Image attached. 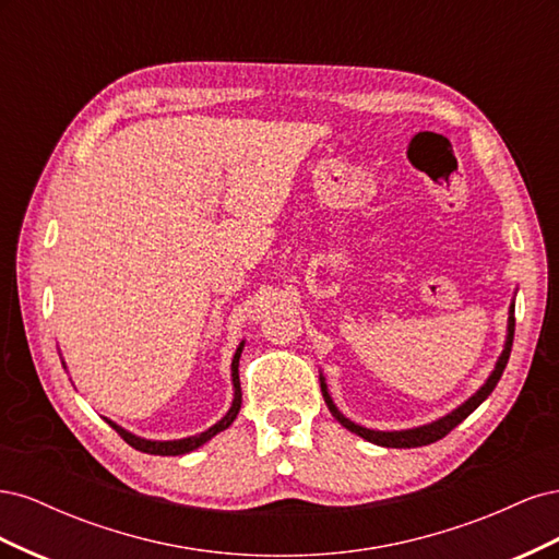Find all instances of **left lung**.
I'll return each mask as SVG.
<instances>
[{
  "mask_svg": "<svg viewBox=\"0 0 559 559\" xmlns=\"http://www.w3.org/2000/svg\"><path fill=\"white\" fill-rule=\"evenodd\" d=\"M515 302H511L509 308V329H506V343H503V349H501V357L497 359L495 364V370L489 373V378L485 380V384L478 389L476 394L468 396L462 405H456V408L452 413H448L445 417H438L433 421H429V425H421V427H413V429H401V431H378V429H366L361 425H354L352 419H347L341 411H337V405L333 403L331 394H329V386H326V378L319 376V382H321V394H324V401L329 405L331 415L341 421V425L345 429H349L352 433L361 436L364 441L368 443H376V445H382V448H421V445H429V443H436L441 441L443 436H448L456 425H462V421L478 408V405L492 394V389L497 386V382L501 380V373L506 364H509V357H511V347H513V333H515Z\"/></svg>",
  "mask_w": 559,
  "mask_h": 559,
  "instance_id": "8db88e82",
  "label": "left lung"
}]
</instances>
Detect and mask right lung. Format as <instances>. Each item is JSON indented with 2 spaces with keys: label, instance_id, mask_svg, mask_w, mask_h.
<instances>
[{
  "label": "right lung",
  "instance_id": "add662e5",
  "mask_svg": "<svg viewBox=\"0 0 559 559\" xmlns=\"http://www.w3.org/2000/svg\"><path fill=\"white\" fill-rule=\"evenodd\" d=\"M242 347H245V341L238 345V349H235V357H233V364H230V380H233V403H230V408H228V413L216 421L214 427H210L207 431H202V433H195V436H189V438H177V441H151V438H142V436H134V433H130L128 429H123V427H118L116 421H111V419H107L109 425L121 433V438L123 441L128 443V445H132L134 450H140V452H146V454H160V456H167V454H186V452H193V450H198L200 445H205L207 441H212V438L216 436V433H222L224 429H228L233 421H235V417H238V413H240V405H242V392H240V376H238V366H240V354H242ZM64 366V364H62Z\"/></svg>",
  "mask_w": 559,
  "mask_h": 559
}]
</instances>
